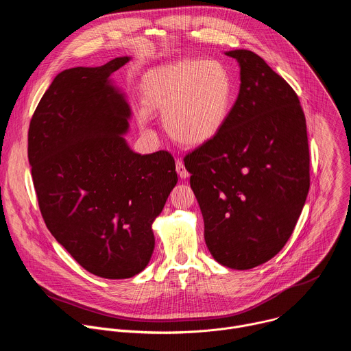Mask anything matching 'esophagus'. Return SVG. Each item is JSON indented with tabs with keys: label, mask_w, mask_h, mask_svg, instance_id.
<instances>
[{
	"label": "esophagus",
	"mask_w": 351,
	"mask_h": 351,
	"mask_svg": "<svg viewBox=\"0 0 351 351\" xmlns=\"http://www.w3.org/2000/svg\"><path fill=\"white\" fill-rule=\"evenodd\" d=\"M176 172H178V175H179L182 179L189 178V171L186 169V167H184V164L182 162V160H176Z\"/></svg>",
	"instance_id": "1"
}]
</instances>
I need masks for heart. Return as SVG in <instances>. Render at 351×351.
<instances>
[{
	"instance_id": "1",
	"label": "heart",
	"mask_w": 351,
	"mask_h": 351,
	"mask_svg": "<svg viewBox=\"0 0 351 351\" xmlns=\"http://www.w3.org/2000/svg\"><path fill=\"white\" fill-rule=\"evenodd\" d=\"M229 69L217 60H183L149 71L143 82L144 103L162 111L167 132L179 143L203 144L225 126L233 104ZM147 119V111H140Z\"/></svg>"
}]
</instances>
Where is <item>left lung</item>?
<instances>
[{"mask_svg": "<svg viewBox=\"0 0 351 351\" xmlns=\"http://www.w3.org/2000/svg\"><path fill=\"white\" fill-rule=\"evenodd\" d=\"M240 90L222 130L184 157L213 257L252 269L291 236L310 189L306 117L290 84L248 49Z\"/></svg>", "mask_w": 351, "mask_h": 351, "instance_id": "obj_1", "label": "left lung"}]
</instances>
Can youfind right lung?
Wrapping results in <instances>:
<instances>
[{"mask_svg": "<svg viewBox=\"0 0 351 351\" xmlns=\"http://www.w3.org/2000/svg\"><path fill=\"white\" fill-rule=\"evenodd\" d=\"M129 60L61 72L29 126L27 157L48 230L79 265L107 279L147 267L152 225L178 182L171 153H133L122 136L130 108L110 76Z\"/></svg>", "mask_w": 351, "mask_h": 351, "instance_id": "add662e5", "label": "right lung"}]
</instances>
